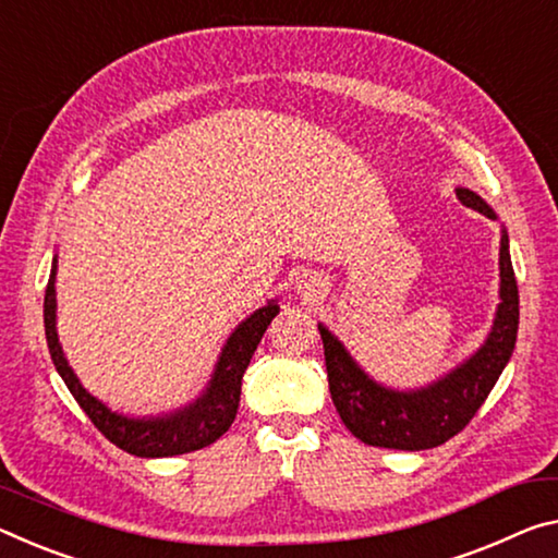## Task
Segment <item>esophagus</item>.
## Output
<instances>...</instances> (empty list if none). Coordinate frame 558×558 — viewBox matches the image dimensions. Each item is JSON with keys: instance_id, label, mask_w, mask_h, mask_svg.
Segmentation results:
<instances>
[{"instance_id": "1", "label": "esophagus", "mask_w": 558, "mask_h": 558, "mask_svg": "<svg viewBox=\"0 0 558 558\" xmlns=\"http://www.w3.org/2000/svg\"><path fill=\"white\" fill-rule=\"evenodd\" d=\"M323 290H325V282L320 276H315V272H305V276H300L295 282V293L303 300L320 298Z\"/></svg>"}]
</instances>
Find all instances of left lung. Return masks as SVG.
I'll list each match as a JSON object with an SVG mask.
<instances>
[{
    "label": "left lung",
    "instance_id": "1",
    "mask_svg": "<svg viewBox=\"0 0 558 558\" xmlns=\"http://www.w3.org/2000/svg\"><path fill=\"white\" fill-rule=\"evenodd\" d=\"M457 198L466 208L497 218L470 189H457ZM499 278L501 303L489 338L470 360H464L452 373L422 390L400 392L377 385L350 357L342 342L325 325H317L325 348L327 383H330L335 410L352 435L369 447L420 452V449L445 445L472 422L476 410L489 397L492 387L497 385L517 344L519 288L514 268H511L507 233L501 235L499 247Z\"/></svg>",
    "mask_w": 558,
    "mask_h": 558
}]
</instances>
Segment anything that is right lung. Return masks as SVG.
I'll return each instance as SVG.
<instances>
[{
    "instance_id": "obj_1",
    "label": "right lung",
    "mask_w": 558,
    "mask_h": 558,
    "mask_svg": "<svg viewBox=\"0 0 558 558\" xmlns=\"http://www.w3.org/2000/svg\"><path fill=\"white\" fill-rule=\"evenodd\" d=\"M57 258L51 263V276L44 293V330H47L49 355L54 360L57 373L64 379L69 392L74 395L78 407L86 412V417L94 422V427L101 435L113 441L119 449L136 457H175L185 452H196L208 445H214L218 437H223L231 427L241 402V383L245 367L251 365V357L263 332L268 330L272 317L280 313L276 300L255 311L247 320L235 327L231 338L223 344V352L216 362L214 377L196 402H191L183 410H175L161 417H123L119 412H111L104 402L88 395L74 369L69 367L64 350L59 344L57 335Z\"/></svg>"
}]
</instances>
